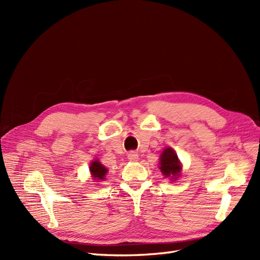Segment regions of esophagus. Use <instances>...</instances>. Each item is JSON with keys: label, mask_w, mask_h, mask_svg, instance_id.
<instances>
[{"label": "esophagus", "mask_w": 260, "mask_h": 260, "mask_svg": "<svg viewBox=\"0 0 260 260\" xmlns=\"http://www.w3.org/2000/svg\"><path fill=\"white\" fill-rule=\"evenodd\" d=\"M128 159H129L130 161H137V160L139 159L138 153H136V152H130V153L128 154Z\"/></svg>", "instance_id": "34e87169"}]
</instances>
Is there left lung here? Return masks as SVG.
Instances as JSON below:
<instances>
[{"instance_id": "obj_1", "label": "left lung", "mask_w": 260, "mask_h": 260, "mask_svg": "<svg viewBox=\"0 0 260 260\" xmlns=\"http://www.w3.org/2000/svg\"><path fill=\"white\" fill-rule=\"evenodd\" d=\"M159 169L165 177L170 178L171 180H177L181 175L182 167L178 159V155L171 147L165 148L160 154Z\"/></svg>"}]
</instances>
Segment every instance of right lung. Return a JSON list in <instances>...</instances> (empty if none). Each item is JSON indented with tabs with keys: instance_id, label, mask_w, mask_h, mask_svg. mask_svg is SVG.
I'll use <instances>...</instances> for the list:
<instances>
[{
	"instance_id": "right-lung-1",
	"label": "right lung",
	"mask_w": 260,
	"mask_h": 260,
	"mask_svg": "<svg viewBox=\"0 0 260 260\" xmlns=\"http://www.w3.org/2000/svg\"><path fill=\"white\" fill-rule=\"evenodd\" d=\"M107 171V168L104 167L99 159H94L90 165V172L94 180H104Z\"/></svg>"
}]
</instances>
